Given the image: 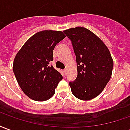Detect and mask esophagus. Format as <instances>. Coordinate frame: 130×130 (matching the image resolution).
Here are the masks:
<instances>
[{"mask_svg":"<svg viewBox=\"0 0 130 130\" xmlns=\"http://www.w3.org/2000/svg\"><path fill=\"white\" fill-rule=\"evenodd\" d=\"M63 73H64V74H65V75H66V74H67V70H66V69L63 70Z\"/></svg>","mask_w":130,"mask_h":130,"instance_id":"esophagus-1","label":"esophagus"}]
</instances>
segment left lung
I'll list each match as a JSON object with an SVG mask.
<instances>
[{"mask_svg":"<svg viewBox=\"0 0 130 130\" xmlns=\"http://www.w3.org/2000/svg\"><path fill=\"white\" fill-rule=\"evenodd\" d=\"M76 56L77 76L69 84L78 99L96 98L111 79L113 62L106 46L90 30L76 27L64 30Z\"/></svg>","mask_w":130,"mask_h":130,"instance_id":"left-lung-1","label":"left lung"}]
</instances>
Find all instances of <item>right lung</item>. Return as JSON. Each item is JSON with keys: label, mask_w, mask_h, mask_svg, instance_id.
I'll use <instances>...</instances> for the list:
<instances>
[{"label": "right lung", "mask_w": 130, "mask_h": 130, "mask_svg": "<svg viewBox=\"0 0 130 130\" xmlns=\"http://www.w3.org/2000/svg\"><path fill=\"white\" fill-rule=\"evenodd\" d=\"M65 37L61 31L43 30L32 35L16 55L13 72L19 86L28 98L46 101L55 93L62 76L49 65L53 51Z\"/></svg>", "instance_id": "add662e5"}]
</instances>
